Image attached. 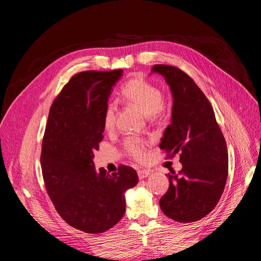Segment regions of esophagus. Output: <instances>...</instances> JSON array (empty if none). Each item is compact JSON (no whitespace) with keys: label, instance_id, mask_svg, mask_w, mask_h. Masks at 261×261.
I'll use <instances>...</instances> for the list:
<instances>
[{"label":"esophagus","instance_id":"obj_1","mask_svg":"<svg viewBox=\"0 0 261 261\" xmlns=\"http://www.w3.org/2000/svg\"><path fill=\"white\" fill-rule=\"evenodd\" d=\"M137 173H138L139 179H144V178H146V177H148L150 175L149 171H147V170H139Z\"/></svg>","mask_w":261,"mask_h":261}]
</instances>
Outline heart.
Returning <instances> with one entry per match:
<instances>
[{"label":"heart","instance_id":"1","mask_svg":"<svg viewBox=\"0 0 261 261\" xmlns=\"http://www.w3.org/2000/svg\"><path fill=\"white\" fill-rule=\"evenodd\" d=\"M121 97L123 101L138 109L140 112L149 117H155L162 113L164 103L159 88L146 81L143 76L136 75L124 84L121 89ZM116 107L109 103L105 110L103 125L105 128L110 130L113 128L115 123ZM125 149L128 153L138 161L146 160V146L143 140L137 138H129L126 140Z\"/></svg>","mask_w":261,"mask_h":261}]
</instances>
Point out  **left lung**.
<instances>
[{
	"instance_id": "8db88e82",
	"label": "left lung",
	"mask_w": 261,
	"mask_h": 261,
	"mask_svg": "<svg viewBox=\"0 0 261 261\" xmlns=\"http://www.w3.org/2000/svg\"><path fill=\"white\" fill-rule=\"evenodd\" d=\"M151 74L164 78L173 98L171 124L160 148L169 156L179 153L183 165L177 174H167L170 186L160 208L177 222H195L215 209L224 191L228 171L225 139L210 102L191 77L169 65H154Z\"/></svg>"
}]
</instances>
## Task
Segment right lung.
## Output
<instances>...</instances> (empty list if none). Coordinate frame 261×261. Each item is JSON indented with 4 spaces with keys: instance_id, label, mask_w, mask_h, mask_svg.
<instances>
[{
    "instance_id": "right-lung-1",
    "label": "right lung",
    "mask_w": 261,
    "mask_h": 261,
    "mask_svg": "<svg viewBox=\"0 0 261 261\" xmlns=\"http://www.w3.org/2000/svg\"><path fill=\"white\" fill-rule=\"evenodd\" d=\"M123 69L83 72L72 77L50 109L41 151L46 192L59 215L86 233H103L120 221L125 193L136 186V171L121 165L109 174L96 169L94 150L103 139V114Z\"/></svg>"
}]
</instances>
